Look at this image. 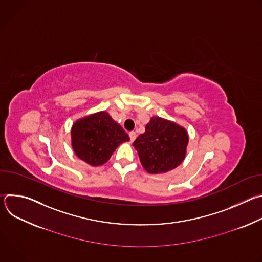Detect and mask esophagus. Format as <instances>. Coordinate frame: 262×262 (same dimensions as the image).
Listing matches in <instances>:
<instances>
[{
	"mask_svg": "<svg viewBox=\"0 0 262 262\" xmlns=\"http://www.w3.org/2000/svg\"><path fill=\"white\" fill-rule=\"evenodd\" d=\"M129 138H130V141H135V139L137 138V134L135 132H130L129 134Z\"/></svg>",
	"mask_w": 262,
	"mask_h": 262,
	"instance_id": "34e87169",
	"label": "esophagus"
}]
</instances>
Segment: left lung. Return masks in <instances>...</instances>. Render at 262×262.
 Listing matches in <instances>:
<instances>
[{"label": "left lung", "instance_id": "left-lung-1", "mask_svg": "<svg viewBox=\"0 0 262 262\" xmlns=\"http://www.w3.org/2000/svg\"><path fill=\"white\" fill-rule=\"evenodd\" d=\"M189 136L178 124L154 117L133 145L137 149L144 169L159 174L171 171L178 167L184 157Z\"/></svg>", "mask_w": 262, "mask_h": 262}]
</instances>
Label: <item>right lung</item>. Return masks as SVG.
<instances>
[{
	"mask_svg": "<svg viewBox=\"0 0 262 262\" xmlns=\"http://www.w3.org/2000/svg\"><path fill=\"white\" fill-rule=\"evenodd\" d=\"M128 135L105 112L78 120L71 128V145L76 155L91 166L107 162Z\"/></svg>",
	"mask_w": 262,
	"mask_h": 262,
	"instance_id": "obj_1",
	"label": "right lung"
}]
</instances>
